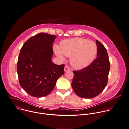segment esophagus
<instances>
[{"label": "esophagus", "mask_w": 129, "mask_h": 129, "mask_svg": "<svg viewBox=\"0 0 129 129\" xmlns=\"http://www.w3.org/2000/svg\"><path fill=\"white\" fill-rule=\"evenodd\" d=\"M70 68H69L68 66L66 65V66L64 67V71H65V72H67V71H70Z\"/></svg>", "instance_id": "34e87169"}]
</instances>
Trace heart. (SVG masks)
I'll list each match as a JSON object with an SVG mask.
<instances>
[{
  "label": "heart",
  "mask_w": 129,
  "mask_h": 129,
  "mask_svg": "<svg viewBox=\"0 0 129 129\" xmlns=\"http://www.w3.org/2000/svg\"><path fill=\"white\" fill-rule=\"evenodd\" d=\"M54 50L56 56L61 60H65L64 56L70 57L71 66L81 70L88 66L94 59L97 54V46L87 39L75 38L63 41L60 48L55 46Z\"/></svg>",
  "instance_id": "1"
}]
</instances>
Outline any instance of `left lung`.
Instances as JSON below:
<instances>
[{"label":"left lung","mask_w":129,"mask_h":129,"mask_svg":"<svg viewBox=\"0 0 129 129\" xmlns=\"http://www.w3.org/2000/svg\"><path fill=\"white\" fill-rule=\"evenodd\" d=\"M97 58L87 67L73 71L71 83L76 94L82 98L91 99L100 94L106 87L108 80L110 64L107 51L98 40Z\"/></svg>","instance_id":"1"}]
</instances>
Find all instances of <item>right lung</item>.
<instances>
[{"label":"right lung","instance_id":"obj_1","mask_svg":"<svg viewBox=\"0 0 129 129\" xmlns=\"http://www.w3.org/2000/svg\"><path fill=\"white\" fill-rule=\"evenodd\" d=\"M56 38L40 33L28 39L21 48L17 63L19 82L32 96L48 95L57 79L64 74V65H56L52 61L53 44Z\"/></svg>","mask_w":129,"mask_h":129}]
</instances>
